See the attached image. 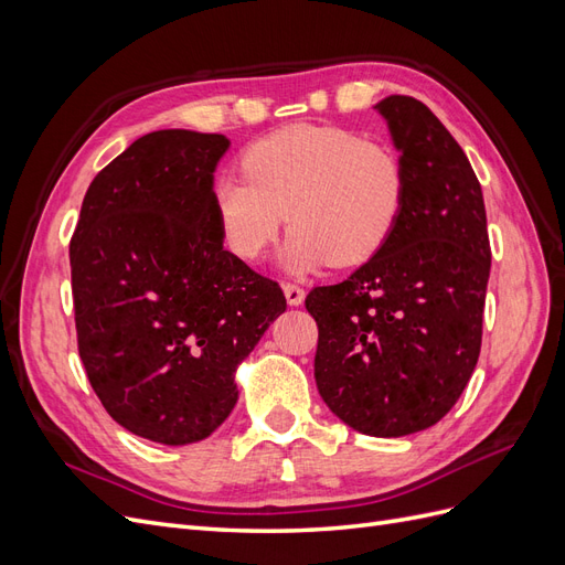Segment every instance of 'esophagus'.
I'll use <instances>...</instances> for the list:
<instances>
[{
    "mask_svg": "<svg viewBox=\"0 0 565 565\" xmlns=\"http://www.w3.org/2000/svg\"><path fill=\"white\" fill-rule=\"evenodd\" d=\"M282 289H285V299H287V303H289V306H299V303H303V297H306L303 287L292 285V282H285V285H282Z\"/></svg>",
    "mask_w": 565,
    "mask_h": 565,
    "instance_id": "obj_1",
    "label": "esophagus"
}]
</instances>
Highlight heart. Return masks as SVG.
<instances>
[{"label": "heart", "instance_id": "b5f03b06", "mask_svg": "<svg viewBox=\"0 0 565 565\" xmlns=\"http://www.w3.org/2000/svg\"><path fill=\"white\" fill-rule=\"evenodd\" d=\"M243 179L212 185L221 243L256 262L276 241L287 214L289 270L322 264L349 268L372 259L398 228L409 179L401 152L341 127L292 125L252 143Z\"/></svg>", "mask_w": 565, "mask_h": 565}]
</instances>
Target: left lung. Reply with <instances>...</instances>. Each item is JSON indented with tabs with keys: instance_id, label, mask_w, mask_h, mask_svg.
<instances>
[{
	"instance_id": "left-lung-1",
	"label": "left lung",
	"mask_w": 565,
	"mask_h": 565,
	"mask_svg": "<svg viewBox=\"0 0 565 565\" xmlns=\"http://www.w3.org/2000/svg\"><path fill=\"white\" fill-rule=\"evenodd\" d=\"M377 108L407 167L398 228L351 276L313 287L316 384L355 431L429 429L471 380L481 353L490 241L483 191L465 150L413 96Z\"/></svg>"
}]
</instances>
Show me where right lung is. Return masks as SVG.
<instances>
[{
  "instance_id": "obj_1",
  "label": "right lung",
  "mask_w": 565,
  "mask_h": 565,
  "mask_svg": "<svg viewBox=\"0 0 565 565\" xmlns=\"http://www.w3.org/2000/svg\"><path fill=\"white\" fill-rule=\"evenodd\" d=\"M228 146L188 129L136 139L92 181L71 241L89 384L119 426L164 446L231 415L235 367L287 306L221 243L212 185Z\"/></svg>"
}]
</instances>
